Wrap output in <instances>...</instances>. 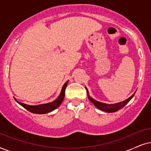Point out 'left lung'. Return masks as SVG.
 I'll return each mask as SVG.
<instances>
[{
  "mask_svg": "<svg viewBox=\"0 0 151 151\" xmlns=\"http://www.w3.org/2000/svg\"><path fill=\"white\" fill-rule=\"evenodd\" d=\"M86 92H87V94H88V99H89L90 101H91L96 108H98V109L103 110V111H105L107 112H114L115 111H117V110H119V109H121V108H123L124 106H125L126 104H127L128 102L130 101V100L131 99L132 97H133L134 94H135V92H134V93L132 94L131 96H130L128 99H126L125 101H124L119 102V103L114 104H104V103H102V102L96 101L95 99H92L91 96L89 95L88 90L86 87Z\"/></svg>",
  "mask_w": 151,
  "mask_h": 151,
  "instance_id": "left-lung-1",
  "label": "left lung"
}]
</instances>
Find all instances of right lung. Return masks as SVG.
I'll list each match as a JSON object with an SVG mask.
<instances>
[{
	"label": "right lung",
	"mask_w": 151,
	"mask_h": 151,
	"mask_svg": "<svg viewBox=\"0 0 151 151\" xmlns=\"http://www.w3.org/2000/svg\"><path fill=\"white\" fill-rule=\"evenodd\" d=\"M68 81H66L65 84H64L63 88L61 89V92L60 93L59 96H58L57 99H55V101L50 102V103L47 104H40V105L37 106H30V105H27L25 104L21 103V102L18 101L17 99H15L16 101L17 102L18 104H19L21 106H23L24 108H25L26 110H27L28 111L32 112V113L35 114H45L48 113V112H50L53 111L54 110H55L56 108H57L60 106V104L62 103L63 100L64 99V96H65V88L67 87Z\"/></svg>",
	"instance_id": "1"
}]
</instances>
